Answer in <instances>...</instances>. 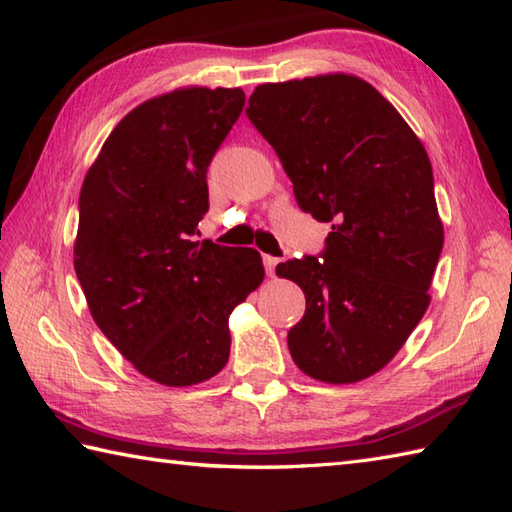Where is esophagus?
I'll list each match as a JSON object with an SVG mask.
<instances>
[{"instance_id": "obj_1", "label": "esophagus", "mask_w": 512, "mask_h": 512, "mask_svg": "<svg viewBox=\"0 0 512 512\" xmlns=\"http://www.w3.org/2000/svg\"><path fill=\"white\" fill-rule=\"evenodd\" d=\"M277 264H279V259H277V257L264 255V268H266V273H268V275H275V268H277Z\"/></svg>"}]
</instances>
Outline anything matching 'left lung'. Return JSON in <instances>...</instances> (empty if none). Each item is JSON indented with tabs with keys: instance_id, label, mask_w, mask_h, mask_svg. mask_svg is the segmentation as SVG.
<instances>
[{
	"instance_id": "obj_1",
	"label": "left lung",
	"mask_w": 512,
	"mask_h": 512,
	"mask_svg": "<svg viewBox=\"0 0 512 512\" xmlns=\"http://www.w3.org/2000/svg\"><path fill=\"white\" fill-rule=\"evenodd\" d=\"M246 116L301 211L330 222L319 257L277 266L306 295L288 332L303 374L350 385L383 369L429 308L444 231L433 171L396 107L352 74L257 85Z\"/></svg>"
}]
</instances>
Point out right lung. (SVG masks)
Here are the masks:
<instances>
[{
	"mask_svg": "<svg viewBox=\"0 0 512 512\" xmlns=\"http://www.w3.org/2000/svg\"><path fill=\"white\" fill-rule=\"evenodd\" d=\"M239 88H182L134 107L83 180L74 270L92 319L140 374L198 385L228 361V317L264 281L255 248L198 242L215 151Z\"/></svg>",
	"mask_w": 512,
	"mask_h": 512,
	"instance_id": "right-lung-1",
	"label": "right lung"
}]
</instances>
